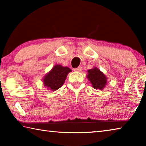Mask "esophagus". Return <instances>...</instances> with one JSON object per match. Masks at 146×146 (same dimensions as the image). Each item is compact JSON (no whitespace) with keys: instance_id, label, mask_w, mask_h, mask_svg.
Returning <instances> with one entry per match:
<instances>
[{"instance_id":"34e87169","label":"esophagus","mask_w":146,"mask_h":146,"mask_svg":"<svg viewBox=\"0 0 146 146\" xmlns=\"http://www.w3.org/2000/svg\"><path fill=\"white\" fill-rule=\"evenodd\" d=\"M82 70V68L81 66H79L77 68H75L74 69V71H78V72H80Z\"/></svg>"}]
</instances>
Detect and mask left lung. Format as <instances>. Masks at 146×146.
<instances>
[{
  "instance_id": "8db88e82",
  "label": "left lung",
  "mask_w": 146,
  "mask_h": 146,
  "mask_svg": "<svg viewBox=\"0 0 146 146\" xmlns=\"http://www.w3.org/2000/svg\"><path fill=\"white\" fill-rule=\"evenodd\" d=\"M88 72V75L87 76V78L90 81L93 88L103 90V88L106 85V82H107V78L104 75V74L101 72L97 68L89 70Z\"/></svg>"
}]
</instances>
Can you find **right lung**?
<instances>
[{
	"label": "right lung",
	"mask_w": 146,
	"mask_h": 146,
	"mask_svg": "<svg viewBox=\"0 0 146 146\" xmlns=\"http://www.w3.org/2000/svg\"><path fill=\"white\" fill-rule=\"evenodd\" d=\"M71 71V70L68 67H62L60 65L55 66L44 76V86L50 90H57L64 84L68 74Z\"/></svg>",
	"instance_id": "1"
}]
</instances>
